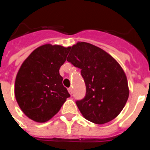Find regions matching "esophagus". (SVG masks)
I'll list each match as a JSON object with an SVG mask.
<instances>
[{"instance_id": "34e87169", "label": "esophagus", "mask_w": 150, "mask_h": 150, "mask_svg": "<svg viewBox=\"0 0 150 150\" xmlns=\"http://www.w3.org/2000/svg\"><path fill=\"white\" fill-rule=\"evenodd\" d=\"M68 92H69V93H70L71 95V94L73 93V90H72V88H71V87H70V88H68Z\"/></svg>"}]
</instances>
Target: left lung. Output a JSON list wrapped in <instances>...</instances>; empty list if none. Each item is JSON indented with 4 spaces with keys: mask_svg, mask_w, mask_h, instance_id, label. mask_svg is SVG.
Wrapping results in <instances>:
<instances>
[{
    "mask_svg": "<svg viewBox=\"0 0 150 150\" xmlns=\"http://www.w3.org/2000/svg\"><path fill=\"white\" fill-rule=\"evenodd\" d=\"M67 61L81 69L86 92L76 105L85 118L102 125L118 115L129 95L127 78L117 62L107 52L81 42L69 49Z\"/></svg>",
    "mask_w": 150,
    "mask_h": 150,
    "instance_id": "left-lung-1",
    "label": "left lung"
}]
</instances>
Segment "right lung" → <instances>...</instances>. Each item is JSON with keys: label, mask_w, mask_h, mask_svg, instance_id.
<instances>
[{"label": "right lung", "mask_w": 150, "mask_h": 150, "mask_svg": "<svg viewBox=\"0 0 150 150\" xmlns=\"http://www.w3.org/2000/svg\"><path fill=\"white\" fill-rule=\"evenodd\" d=\"M69 49L58 45L41 46L27 57L18 72L15 98L23 113L36 122L50 120L70 97L59 73Z\"/></svg>", "instance_id": "add662e5"}]
</instances>
